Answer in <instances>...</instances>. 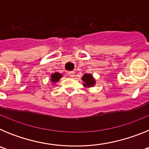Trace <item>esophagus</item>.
I'll return each mask as SVG.
<instances>
[{"label": "esophagus", "instance_id": "1", "mask_svg": "<svg viewBox=\"0 0 149 149\" xmlns=\"http://www.w3.org/2000/svg\"><path fill=\"white\" fill-rule=\"evenodd\" d=\"M68 75L70 77H74V71H72V72H68Z\"/></svg>", "mask_w": 149, "mask_h": 149}]
</instances>
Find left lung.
<instances>
[{"label": "left lung", "mask_w": 149, "mask_h": 149, "mask_svg": "<svg viewBox=\"0 0 149 149\" xmlns=\"http://www.w3.org/2000/svg\"><path fill=\"white\" fill-rule=\"evenodd\" d=\"M82 80L84 82V86H86V87L93 86L95 85V81L93 78V75L90 74H84V76L82 77Z\"/></svg>", "instance_id": "1"}]
</instances>
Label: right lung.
<instances>
[{"mask_svg": "<svg viewBox=\"0 0 149 149\" xmlns=\"http://www.w3.org/2000/svg\"><path fill=\"white\" fill-rule=\"evenodd\" d=\"M51 82L53 83H56L57 82V81L60 80V78L62 77V74L60 73H57V72H56V73L53 74H51Z\"/></svg>", "mask_w": 149, "mask_h": 149, "instance_id": "add662e5", "label": "right lung"}]
</instances>
